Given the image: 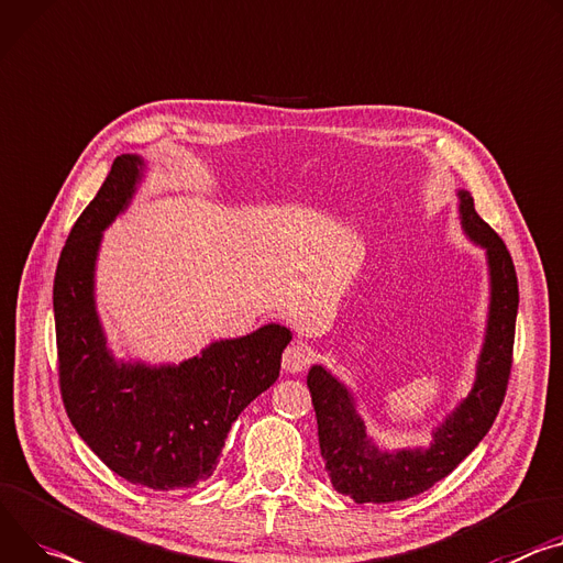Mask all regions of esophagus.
<instances>
[{
    "mask_svg": "<svg viewBox=\"0 0 563 563\" xmlns=\"http://www.w3.org/2000/svg\"><path fill=\"white\" fill-rule=\"evenodd\" d=\"M310 364H312V352L308 345L294 343L283 352V368L287 373H302Z\"/></svg>",
    "mask_w": 563,
    "mask_h": 563,
    "instance_id": "esophagus-1",
    "label": "esophagus"
}]
</instances>
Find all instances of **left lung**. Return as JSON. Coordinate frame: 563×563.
I'll return each mask as SVG.
<instances>
[{
  "instance_id": "obj_1",
  "label": "left lung",
  "mask_w": 563,
  "mask_h": 563,
  "mask_svg": "<svg viewBox=\"0 0 563 563\" xmlns=\"http://www.w3.org/2000/svg\"><path fill=\"white\" fill-rule=\"evenodd\" d=\"M465 233L487 251L489 319L472 393L433 431L429 449L382 451L354 411L350 390L323 366H312L308 388L319 424L325 472L339 494L354 503H395L418 496L449 476L492 429L512 371L519 280L512 255L476 213L474 197L457 192Z\"/></svg>"
}]
</instances>
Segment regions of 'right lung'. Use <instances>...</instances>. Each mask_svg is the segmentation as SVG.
<instances>
[{
    "instance_id": "right-lung-1",
    "label": "right lung",
    "mask_w": 563,
    "mask_h": 563,
    "mask_svg": "<svg viewBox=\"0 0 563 563\" xmlns=\"http://www.w3.org/2000/svg\"><path fill=\"white\" fill-rule=\"evenodd\" d=\"M141 170L139 157H117L63 246L54 280L58 377L87 446L128 483L170 492L213 476L231 424L278 379L291 332L269 323L179 366L114 360L96 314L93 269L100 238L130 203Z\"/></svg>"
}]
</instances>
